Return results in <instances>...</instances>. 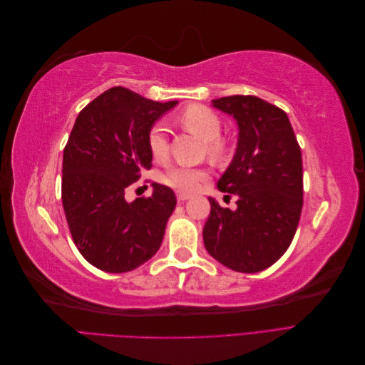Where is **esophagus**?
I'll use <instances>...</instances> for the list:
<instances>
[{"instance_id": "obj_1", "label": "esophagus", "mask_w": 365, "mask_h": 365, "mask_svg": "<svg viewBox=\"0 0 365 365\" xmlns=\"http://www.w3.org/2000/svg\"><path fill=\"white\" fill-rule=\"evenodd\" d=\"M176 200H178V202H185L187 200H190V195H187V193H178V195H176Z\"/></svg>"}]
</instances>
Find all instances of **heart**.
<instances>
[{
	"instance_id": "1",
	"label": "heart",
	"mask_w": 365,
	"mask_h": 365,
	"mask_svg": "<svg viewBox=\"0 0 365 365\" xmlns=\"http://www.w3.org/2000/svg\"><path fill=\"white\" fill-rule=\"evenodd\" d=\"M181 121L187 129L207 143L210 157L219 158L224 155L225 145L219 138L222 132V121L215 111L207 106L193 105L181 114ZM148 148L155 160H164L168 155V126L164 121H155L149 128ZM207 178L208 172L202 168L173 164L164 172L163 182L178 192H195Z\"/></svg>"
}]
</instances>
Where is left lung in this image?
Instances as JSON below:
<instances>
[{"instance_id":"left-lung-1","label":"left lung","mask_w":365,"mask_h":365,"mask_svg":"<svg viewBox=\"0 0 365 365\" xmlns=\"http://www.w3.org/2000/svg\"><path fill=\"white\" fill-rule=\"evenodd\" d=\"M239 126L233 161L217 189L237 197L222 208L208 197L204 245L210 256L237 272L269 268L289 248L303 208V163L291 121L283 109L256 96L212 102Z\"/></svg>"}]
</instances>
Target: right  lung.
Wrapping results in <instances>:
<instances>
[{
    "label": "right lung",
    "mask_w": 365,
    "mask_h": 365,
    "mask_svg": "<svg viewBox=\"0 0 365 365\" xmlns=\"http://www.w3.org/2000/svg\"><path fill=\"white\" fill-rule=\"evenodd\" d=\"M176 103L114 86L76 118L63 149L62 205L77 250L98 269L132 271L161 247L173 190L153 182L149 197L128 202L125 195L152 168L149 128Z\"/></svg>",
    "instance_id": "obj_1"
}]
</instances>
